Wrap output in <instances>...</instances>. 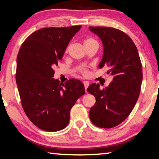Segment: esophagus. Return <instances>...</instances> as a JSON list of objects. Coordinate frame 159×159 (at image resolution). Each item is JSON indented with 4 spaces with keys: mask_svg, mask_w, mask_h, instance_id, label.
Segmentation results:
<instances>
[{
    "mask_svg": "<svg viewBox=\"0 0 159 159\" xmlns=\"http://www.w3.org/2000/svg\"><path fill=\"white\" fill-rule=\"evenodd\" d=\"M89 82H87V81L84 82V87H85V92H86V93H87V89H88V87H89Z\"/></svg>",
    "mask_w": 159,
    "mask_h": 159,
    "instance_id": "esophagus-1",
    "label": "esophagus"
}]
</instances>
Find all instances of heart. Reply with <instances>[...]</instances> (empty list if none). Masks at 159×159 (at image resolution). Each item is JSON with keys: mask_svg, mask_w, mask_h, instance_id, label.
Wrapping results in <instances>:
<instances>
[{"mask_svg": "<svg viewBox=\"0 0 159 159\" xmlns=\"http://www.w3.org/2000/svg\"><path fill=\"white\" fill-rule=\"evenodd\" d=\"M84 44L85 48L93 46V45H98L97 40H95L94 38H93V37H87L86 39H85ZM81 73L85 75V76H88V75H89V71L85 69L81 70Z\"/></svg>", "mask_w": 159, "mask_h": 159, "instance_id": "1", "label": "heart"}]
</instances>
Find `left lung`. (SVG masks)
I'll use <instances>...</instances> for the list:
<instances>
[{
	"label": "left lung",
	"mask_w": 159,
	"mask_h": 159,
	"mask_svg": "<svg viewBox=\"0 0 159 159\" xmlns=\"http://www.w3.org/2000/svg\"><path fill=\"white\" fill-rule=\"evenodd\" d=\"M102 40L103 55L99 68L110 67L113 81L102 90L92 84L87 91L96 102L90 108V119L101 128L115 127L129 115L139 96L142 66L137 48L132 39L120 30L107 27H89Z\"/></svg>",
	"instance_id": "8db88e82"
}]
</instances>
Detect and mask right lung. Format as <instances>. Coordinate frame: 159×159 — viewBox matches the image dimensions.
<instances>
[{
    "label": "right lung",
    "mask_w": 159,
    "mask_h": 159,
    "mask_svg": "<svg viewBox=\"0 0 159 159\" xmlns=\"http://www.w3.org/2000/svg\"><path fill=\"white\" fill-rule=\"evenodd\" d=\"M80 27L42 28L27 37L20 48L16 79L22 105L30 120L42 130L64 129L69 122L70 109L85 93L79 80L59 84L53 79V68Z\"/></svg>",
    "instance_id": "add662e5"
}]
</instances>
